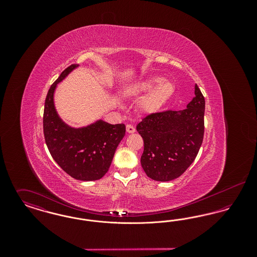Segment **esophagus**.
<instances>
[{"label": "esophagus", "instance_id": "esophagus-1", "mask_svg": "<svg viewBox=\"0 0 257 257\" xmlns=\"http://www.w3.org/2000/svg\"><path fill=\"white\" fill-rule=\"evenodd\" d=\"M126 131H127V133L132 134V133H135L136 129H135L134 126H132V125L128 124V125H126Z\"/></svg>", "mask_w": 257, "mask_h": 257}]
</instances>
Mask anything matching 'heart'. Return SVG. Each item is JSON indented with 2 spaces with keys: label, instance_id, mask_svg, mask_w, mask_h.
<instances>
[{
  "label": "heart",
  "instance_id": "1",
  "mask_svg": "<svg viewBox=\"0 0 257 257\" xmlns=\"http://www.w3.org/2000/svg\"><path fill=\"white\" fill-rule=\"evenodd\" d=\"M148 91L142 101V110L147 113H156L169 104L175 93V86L165 77L156 75L139 83L135 89L137 94H145Z\"/></svg>",
  "mask_w": 257,
  "mask_h": 257
}]
</instances>
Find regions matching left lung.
I'll return each mask as SVG.
<instances>
[{
    "label": "left lung",
    "mask_w": 257,
    "mask_h": 257,
    "mask_svg": "<svg viewBox=\"0 0 257 257\" xmlns=\"http://www.w3.org/2000/svg\"><path fill=\"white\" fill-rule=\"evenodd\" d=\"M204 110L205 99L196 84L187 109L151 113L137 125L145 144L141 164L148 177L171 181L192 165L203 141Z\"/></svg>",
    "instance_id": "1"
}]
</instances>
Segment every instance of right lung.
<instances>
[{
	"instance_id": "add662e5",
	"label": "right lung",
	"mask_w": 257,
	"mask_h": 257,
	"mask_svg": "<svg viewBox=\"0 0 257 257\" xmlns=\"http://www.w3.org/2000/svg\"><path fill=\"white\" fill-rule=\"evenodd\" d=\"M78 66H68L50 87L44 106L43 132L53 159L63 171L77 180L94 181L109 171L126 130L123 123L112 125L102 119L81 128L71 127L61 119L55 107V90Z\"/></svg>"
}]
</instances>
